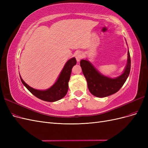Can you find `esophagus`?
<instances>
[{
  "instance_id": "esophagus-1",
  "label": "esophagus",
  "mask_w": 148,
  "mask_h": 148,
  "mask_svg": "<svg viewBox=\"0 0 148 148\" xmlns=\"http://www.w3.org/2000/svg\"><path fill=\"white\" fill-rule=\"evenodd\" d=\"M75 56L76 59H77V62H79V60L82 59V58L83 57V53H82V52L78 51V52H77V53H75Z\"/></svg>"
}]
</instances>
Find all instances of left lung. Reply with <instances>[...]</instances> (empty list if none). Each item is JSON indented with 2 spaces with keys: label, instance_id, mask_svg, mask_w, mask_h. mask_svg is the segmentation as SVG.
<instances>
[{
  "label": "left lung",
  "instance_id": "8db88e82",
  "mask_svg": "<svg viewBox=\"0 0 148 148\" xmlns=\"http://www.w3.org/2000/svg\"><path fill=\"white\" fill-rule=\"evenodd\" d=\"M83 73L86 79L88 87L92 95L104 97L117 92L128 77L131 68V60L128 51L127 63L123 73L115 78H110L101 73L87 59L80 61Z\"/></svg>",
  "mask_w": 148,
  "mask_h": 148
}]
</instances>
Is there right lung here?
Segmentation results:
<instances>
[{
  "mask_svg": "<svg viewBox=\"0 0 148 148\" xmlns=\"http://www.w3.org/2000/svg\"><path fill=\"white\" fill-rule=\"evenodd\" d=\"M76 64L77 60L75 57L70 59L66 62L54 84L45 90H39L29 86L23 81L20 75V79L24 86L36 97L44 101L55 102L62 99L66 95L71 69Z\"/></svg>",
  "mask_w": 148,
  "mask_h": 148,
  "instance_id": "add662e5",
  "label": "right lung"
}]
</instances>
